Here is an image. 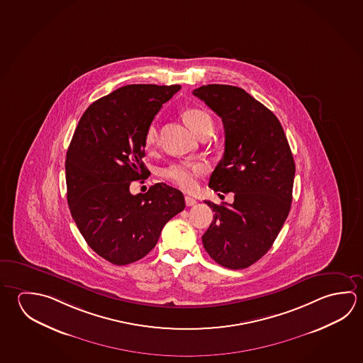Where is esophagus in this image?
Masks as SVG:
<instances>
[{"label":"esophagus","instance_id":"esophagus-1","mask_svg":"<svg viewBox=\"0 0 363 363\" xmlns=\"http://www.w3.org/2000/svg\"><path fill=\"white\" fill-rule=\"evenodd\" d=\"M184 201H186L187 206H194V205H196L197 203L196 199H194V197L191 196L184 197Z\"/></svg>","mask_w":363,"mask_h":363}]
</instances>
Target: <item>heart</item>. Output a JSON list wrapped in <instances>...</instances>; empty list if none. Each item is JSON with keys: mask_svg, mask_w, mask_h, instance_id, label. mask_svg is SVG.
I'll return each mask as SVG.
<instances>
[{"mask_svg": "<svg viewBox=\"0 0 363 363\" xmlns=\"http://www.w3.org/2000/svg\"><path fill=\"white\" fill-rule=\"evenodd\" d=\"M184 122L197 136L213 130V120L208 112L200 108H187L182 113ZM158 140V128L155 122L147 125L144 135V144L147 149L153 147ZM205 173V167L200 163L181 162L168 167L164 171V177L182 190H194L197 186V179Z\"/></svg>", "mask_w": 363, "mask_h": 363, "instance_id": "heart-1", "label": "heart"}]
</instances>
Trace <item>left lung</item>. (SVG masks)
Here are the masks:
<instances>
[{
	"mask_svg": "<svg viewBox=\"0 0 363 363\" xmlns=\"http://www.w3.org/2000/svg\"><path fill=\"white\" fill-rule=\"evenodd\" d=\"M192 93L222 118L225 134L209 187L235 194L232 203L205 201L216 214L203 247L219 265L245 269L267 254L289 214L292 152L279 120L241 88L209 84Z\"/></svg>",
	"mask_w": 363,
	"mask_h": 363,
	"instance_id": "1",
	"label": "left lung"
}]
</instances>
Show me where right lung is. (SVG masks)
Segmentation results:
<instances>
[{
	"label": "right lung",
	"instance_id": "obj_1",
	"mask_svg": "<svg viewBox=\"0 0 363 363\" xmlns=\"http://www.w3.org/2000/svg\"><path fill=\"white\" fill-rule=\"evenodd\" d=\"M181 85L133 84L103 96L84 112L66 154L67 203L89 247L115 265L149 254L166 223L184 209L181 191L155 184L133 195V181L150 172L144 135Z\"/></svg>",
	"mask_w": 363,
	"mask_h": 363
}]
</instances>
